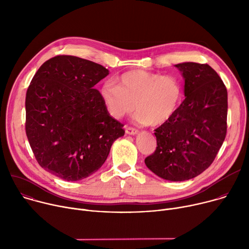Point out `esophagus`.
I'll use <instances>...</instances> for the list:
<instances>
[{
	"instance_id": "1",
	"label": "esophagus",
	"mask_w": 249,
	"mask_h": 249,
	"mask_svg": "<svg viewBox=\"0 0 249 249\" xmlns=\"http://www.w3.org/2000/svg\"><path fill=\"white\" fill-rule=\"evenodd\" d=\"M125 132L127 135H131V136H135L139 132V130L135 127H131V126H125Z\"/></svg>"
}]
</instances>
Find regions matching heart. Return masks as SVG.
Instances as JSON below:
<instances>
[{
    "instance_id": "1",
    "label": "heart",
    "mask_w": 249,
    "mask_h": 249,
    "mask_svg": "<svg viewBox=\"0 0 249 249\" xmlns=\"http://www.w3.org/2000/svg\"><path fill=\"white\" fill-rule=\"evenodd\" d=\"M101 88L103 102L111 117L121 119L136 110L137 120L158 126L167 123L178 111L182 100V86L175 75L143 70L123 73Z\"/></svg>"
}]
</instances>
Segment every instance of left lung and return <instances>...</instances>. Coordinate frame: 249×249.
<instances>
[{
	"instance_id": "left-lung-1",
	"label": "left lung",
	"mask_w": 249,
	"mask_h": 249,
	"mask_svg": "<svg viewBox=\"0 0 249 249\" xmlns=\"http://www.w3.org/2000/svg\"><path fill=\"white\" fill-rule=\"evenodd\" d=\"M176 67L184 79L185 99L175 116L155 129L158 146L144 162L163 179L183 181L209 167L224 142L227 89L207 64Z\"/></svg>"
}]
</instances>
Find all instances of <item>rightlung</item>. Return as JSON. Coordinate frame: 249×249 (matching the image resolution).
Segmentation results:
<instances>
[{
    "label": "right lung",
    "instance_id": "1",
    "mask_svg": "<svg viewBox=\"0 0 249 249\" xmlns=\"http://www.w3.org/2000/svg\"><path fill=\"white\" fill-rule=\"evenodd\" d=\"M107 74L102 65L63 54L34 75L26 94V133L37 163L50 174L68 181L89 177L124 135L93 89Z\"/></svg>",
    "mask_w": 249,
    "mask_h": 249
}]
</instances>
